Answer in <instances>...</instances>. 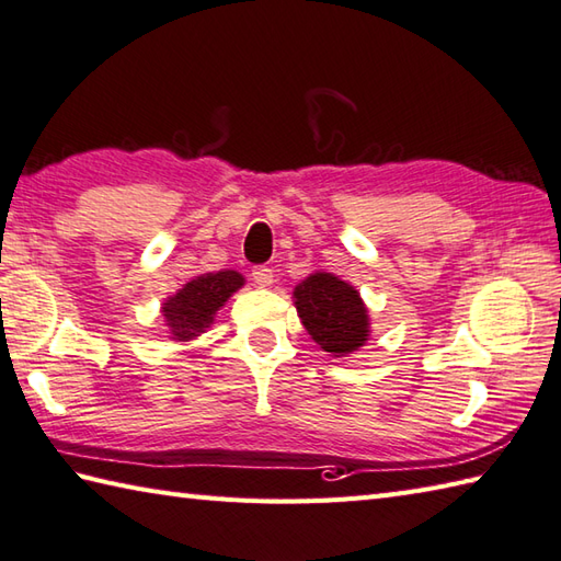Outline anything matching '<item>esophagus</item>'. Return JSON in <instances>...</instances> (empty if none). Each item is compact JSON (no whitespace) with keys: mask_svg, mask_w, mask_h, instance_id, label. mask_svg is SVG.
<instances>
[{"mask_svg":"<svg viewBox=\"0 0 561 561\" xmlns=\"http://www.w3.org/2000/svg\"><path fill=\"white\" fill-rule=\"evenodd\" d=\"M251 280H254L259 288H268V285H273V271L268 266H256L251 271Z\"/></svg>","mask_w":561,"mask_h":561,"instance_id":"1","label":"esophagus"}]
</instances>
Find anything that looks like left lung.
<instances>
[{"instance_id":"left-lung-1","label":"left lung","mask_w":561,"mask_h":561,"mask_svg":"<svg viewBox=\"0 0 561 561\" xmlns=\"http://www.w3.org/2000/svg\"><path fill=\"white\" fill-rule=\"evenodd\" d=\"M293 297L307 334L331 356H348L365 346L370 317L353 285L334 273H312L297 285Z\"/></svg>"}]
</instances>
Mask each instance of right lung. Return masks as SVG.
I'll use <instances>...</instances> for the list:
<instances>
[{
  "mask_svg": "<svg viewBox=\"0 0 561 561\" xmlns=\"http://www.w3.org/2000/svg\"><path fill=\"white\" fill-rule=\"evenodd\" d=\"M244 285L237 271L203 273L188 280L176 295L162 305V317L174 341H191L213 324L217 310Z\"/></svg>",
  "mask_w": 561,
  "mask_h": 561,
  "instance_id": "add662e5",
  "label": "right lung"
}]
</instances>
